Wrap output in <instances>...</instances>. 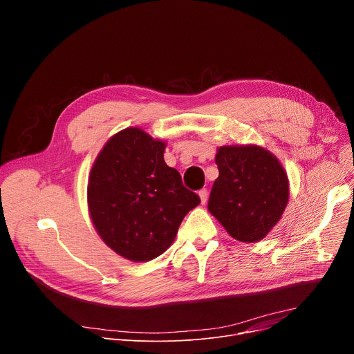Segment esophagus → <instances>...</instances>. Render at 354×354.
<instances>
[{
	"mask_svg": "<svg viewBox=\"0 0 354 354\" xmlns=\"http://www.w3.org/2000/svg\"><path fill=\"white\" fill-rule=\"evenodd\" d=\"M198 197L201 200V205H205L207 201V189H201L198 190Z\"/></svg>",
	"mask_w": 354,
	"mask_h": 354,
	"instance_id": "obj_1",
	"label": "esophagus"
}]
</instances>
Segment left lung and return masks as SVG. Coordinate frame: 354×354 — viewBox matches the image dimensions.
I'll list each match as a JSON object with an SVG mask.
<instances>
[{"label": "left lung", "mask_w": 354, "mask_h": 354, "mask_svg": "<svg viewBox=\"0 0 354 354\" xmlns=\"http://www.w3.org/2000/svg\"><path fill=\"white\" fill-rule=\"evenodd\" d=\"M216 164L220 175L210 193L209 212L234 239L250 243L263 239L288 203L283 165L257 144L218 147Z\"/></svg>", "instance_id": "obj_1"}]
</instances>
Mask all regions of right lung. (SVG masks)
Returning a JSON list of instances; mask_svg holds the SVG:
<instances>
[{"instance_id":"right-lung-1","label":"right lung","mask_w":354,"mask_h":354,"mask_svg":"<svg viewBox=\"0 0 354 354\" xmlns=\"http://www.w3.org/2000/svg\"><path fill=\"white\" fill-rule=\"evenodd\" d=\"M167 141L140 127L112 136L88 179L92 224L102 241L131 262H148L172 245L185 216L200 198L164 161Z\"/></svg>"}]
</instances>
